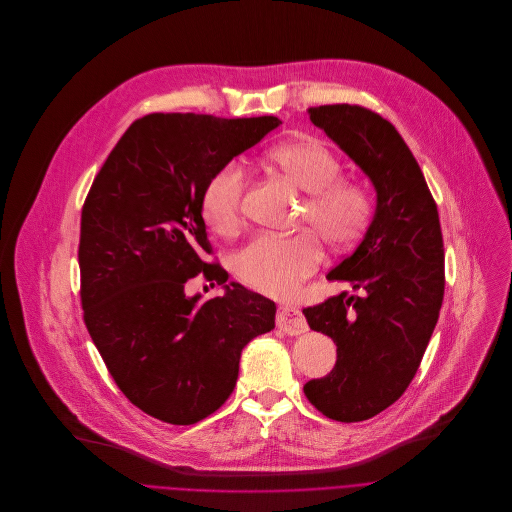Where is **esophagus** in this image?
Wrapping results in <instances>:
<instances>
[{
  "label": "esophagus",
  "instance_id": "1",
  "mask_svg": "<svg viewBox=\"0 0 512 512\" xmlns=\"http://www.w3.org/2000/svg\"><path fill=\"white\" fill-rule=\"evenodd\" d=\"M276 327L286 333V335H302L306 333V321L304 315L300 313V309L292 304H284L278 309L276 315Z\"/></svg>",
  "mask_w": 512,
  "mask_h": 512
}]
</instances>
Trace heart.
I'll return each mask as SVG.
<instances>
[{"label":"heart","instance_id":"b5f03b06","mask_svg":"<svg viewBox=\"0 0 512 512\" xmlns=\"http://www.w3.org/2000/svg\"><path fill=\"white\" fill-rule=\"evenodd\" d=\"M268 161L306 193L300 222L311 224L327 246L345 250L363 236L373 216L371 195L361 183L339 179L341 163L323 143L294 139L274 147ZM244 193L246 175L238 163H226L208 177L199 208L214 234L232 238L242 230ZM321 258V242L311 230L260 234L232 256V272L256 292L286 298L319 268Z\"/></svg>","mask_w":512,"mask_h":512}]
</instances>
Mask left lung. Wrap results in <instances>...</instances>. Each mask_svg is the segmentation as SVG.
<instances>
[{"label":"left lung","instance_id":"1","mask_svg":"<svg viewBox=\"0 0 512 512\" xmlns=\"http://www.w3.org/2000/svg\"><path fill=\"white\" fill-rule=\"evenodd\" d=\"M309 117L377 191L365 238L327 274L363 294L302 311L337 345L333 371L306 383L304 395L331 420L363 422L397 401L422 363L444 300L442 228L424 173L389 121L359 105H323Z\"/></svg>","mask_w":512,"mask_h":512}]
</instances>
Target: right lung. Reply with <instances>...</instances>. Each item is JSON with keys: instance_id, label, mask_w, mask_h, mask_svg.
Wrapping results in <instances>:
<instances>
[{"instance_id": "1", "label": "right lung", "mask_w": 512, "mask_h": 512, "mask_svg": "<svg viewBox=\"0 0 512 512\" xmlns=\"http://www.w3.org/2000/svg\"><path fill=\"white\" fill-rule=\"evenodd\" d=\"M282 121L153 113L119 139L80 218V300L102 361L145 414L191 426L236 387L242 349L274 329L276 304L232 282L199 302L185 282L224 284L199 199L208 177Z\"/></svg>"}]
</instances>
